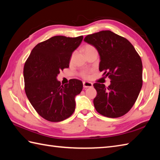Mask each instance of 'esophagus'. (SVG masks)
<instances>
[{"label":"esophagus","mask_w":160,"mask_h":160,"mask_svg":"<svg viewBox=\"0 0 160 160\" xmlns=\"http://www.w3.org/2000/svg\"><path fill=\"white\" fill-rule=\"evenodd\" d=\"M83 87L84 88H89L93 87V83L90 82H83Z\"/></svg>","instance_id":"34e87169"}]
</instances>
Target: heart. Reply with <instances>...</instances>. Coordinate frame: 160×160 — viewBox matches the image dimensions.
<instances>
[{
    "label": "heart",
    "instance_id": "heart-1",
    "mask_svg": "<svg viewBox=\"0 0 160 160\" xmlns=\"http://www.w3.org/2000/svg\"><path fill=\"white\" fill-rule=\"evenodd\" d=\"M95 49H95L94 47L93 46H91V45H86L84 48V52H85V53H87V52H91V51H92V50H95ZM82 76L83 77H87V74L86 72H83L82 73Z\"/></svg>",
    "mask_w": 160,
    "mask_h": 160
}]
</instances>
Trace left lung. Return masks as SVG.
Here are the masks:
<instances>
[{"mask_svg": "<svg viewBox=\"0 0 160 160\" xmlns=\"http://www.w3.org/2000/svg\"><path fill=\"white\" fill-rule=\"evenodd\" d=\"M84 42L93 46L100 55L99 70L111 79L108 87L95 83L93 104L100 114L119 118L133 106L142 87V63L132 44L109 30L87 36Z\"/></svg>", "mask_w": 160, "mask_h": 160, "instance_id": "8db88e82", "label": "left lung"}]
</instances>
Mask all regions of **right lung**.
Masks as SVG:
<instances>
[{
    "label": "right lung",
    "mask_w": 160,
    "mask_h": 160,
    "mask_svg": "<svg viewBox=\"0 0 160 160\" xmlns=\"http://www.w3.org/2000/svg\"><path fill=\"white\" fill-rule=\"evenodd\" d=\"M83 36H56L38 43L32 51L23 69L25 93L40 116L50 122L69 118L76 108L75 98L82 90V81L71 79L60 85L61 70L69 67L71 55Z\"/></svg>",
    "instance_id": "right-lung-1"
}]
</instances>
